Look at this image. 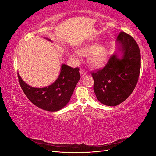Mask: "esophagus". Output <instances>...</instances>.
I'll list each match as a JSON object with an SVG mask.
<instances>
[{"label":"esophagus","mask_w":156,"mask_h":156,"mask_svg":"<svg viewBox=\"0 0 156 156\" xmlns=\"http://www.w3.org/2000/svg\"><path fill=\"white\" fill-rule=\"evenodd\" d=\"M80 74H81V77H83L84 76V75H87V72L85 70H84L83 69H80Z\"/></svg>","instance_id":"esophagus-1"}]
</instances>
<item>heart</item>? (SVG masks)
Returning <instances> with one entry per match:
<instances>
[{
  "label": "heart",
  "mask_w": 156,
  "mask_h": 156,
  "mask_svg": "<svg viewBox=\"0 0 156 156\" xmlns=\"http://www.w3.org/2000/svg\"><path fill=\"white\" fill-rule=\"evenodd\" d=\"M79 53L83 56H90V62L94 68L102 66L105 63L107 58L106 49L103 47L96 45L84 46L79 49ZM70 56L77 61L79 60L76 54H71Z\"/></svg>",
  "instance_id": "b5f03b06"
}]
</instances>
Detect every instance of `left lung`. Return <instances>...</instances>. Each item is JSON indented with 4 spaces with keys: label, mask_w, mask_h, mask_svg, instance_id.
Listing matches in <instances>:
<instances>
[{
    "label": "left lung",
    "mask_w": 156,
    "mask_h": 156,
    "mask_svg": "<svg viewBox=\"0 0 156 156\" xmlns=\"http://www.w3.org/2000/svg\"><path fill=\"white\" fill-rule=\"evenodd\" d=\"M122 52L110 56L101 69L92 72L94 91L98 100L107 106H116L124 101L137 84L140 70V53L134 38L124 32L117 37Z\"/></svg>",
    "instance_id": "1"
}]
</instances>
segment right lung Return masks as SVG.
I'll use <instances>...</instances> for the list:
<instances>
[{"label": "right lung", "instance_id": "right-lung-1", "mask_svg": "<svg viewBox=\"0 0 156 156\" xmlns=\"http://www.w3.org/2000/svg\"><path fill=\"white\" fill-rule=\"evenodd\" d=\"M20 86L28 99L36 106L48 111H57L66 105L81 78L79 68L62 64L58 78L45 88L30 87L17 74Z\"/></svg>", "mask_w": 156, "mask_h": 156}]
</instances>
